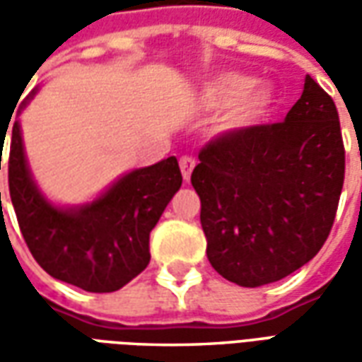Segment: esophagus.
Returning a JSON list of instances; mask_svg holds the SVG:
<instances>
[{"label": "esophagus", "mask_w": 362, "mask_h": 362, "mask_svg": "<svg viewBox=\"0 0 362 362\" xmlns=\"http://www.w3.org/2000/svg\"><path fill=\"white\" fill-rule=\"evenodd\" d=\"M194 166H196V160L194 157H188V155H184L180 158V170H182V176H184V180L188 182L189 176H192V170H194Z\"/></svg>", "instance_id": "1"}]
</instances>
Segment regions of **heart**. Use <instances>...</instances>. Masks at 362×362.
Instances as JSON below:
<instances>
[{
    "label": "heart",
    "instance_id": "1",
    "mask_svg": "<svg viewBox=\"0 0 362 362\" xmlns=\"http://www.w3.org/2000/svg\"><path fill=\"white\" fill-rule=\"evenodd\" d=\"M204 103L211 108H225L221 124L236 132L266 122L275 108V96L264 83H252L246 75L228 71L205 85Z\"/></svg>",
    "mask_w": 362,
    "mask_h": 362
}]
</instances>
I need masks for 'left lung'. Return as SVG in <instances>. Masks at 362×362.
Here are the masks:
<instances>
[{
  "mask_svg": "<svg viewBox=\"0 0 362 362\" xmlns=\"http://www.w3.org/2000/svg\"><path fill=\"white\" fill-rule=\"evenodd\" d=\"M343 178L337 108L306 75L285 122L228 129L199 151L192 186L213 269L259 287L303 267L334 227Z\"/></svg>",
  "mask_w": 362,
  "mask_h": 362,
  "instance_id": "8db88e82",
  "label": "left lung"
}]
</instances>
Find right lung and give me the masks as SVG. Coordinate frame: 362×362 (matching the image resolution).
<instances>
[{
  "mask_svg": "<svg viewBox=\"0 0 362 362\" xmlns=\"http://www.w3.org/2000/svg\"><path fill=\"white\" fill-rule=\"evenodd\" d=\"M5 134L7 129L0 134L1 143ZM7 174L33 258L52 277L89 293L118 291L147 267L151 230L182 186L178 160L168 157L126 174L90 205L58 209L40 196L28 174L19 122L11 129Z\"/></svg>",
  "mask_w": 362,
  "mask_h": 362,
  "instance_id": "1",
  "label": "right lung"
}]
</instances>
